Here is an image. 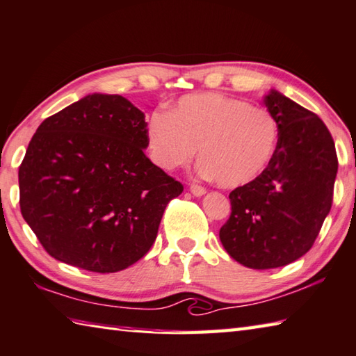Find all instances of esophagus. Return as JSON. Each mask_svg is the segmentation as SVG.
<instances>
[{
  "mask_svg": "<svg viewBox=\"0 0 356 356\" xmlns=\"http://www.w3.org/2000/svg\"><path fill=\"white\" fill-rule=\"evenodd\" d=\"M190 191H191L193 196H197V197L204 196L205 193H207V190L204 188V186H200V185H197V184H193V185L190 186Z\"/></svg>",
  "mask_w": 356,
  "mask_h": 356,
  "instance_id": "1",
  "label": "esophagus"
}]
</instances>
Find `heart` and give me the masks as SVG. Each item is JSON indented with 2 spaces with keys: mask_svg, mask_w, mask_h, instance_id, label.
<instances>
[{
  "mask_svg": "<svg viewBox=\"0 0 356 356\" xmlns=\"http://www.w3.org/2000/svg\"><path fill=\"white\" fill-rule=\"evenodd\" d=\"M279 143V126L269 111L221 93L182 96L147 126L151 157L161 170L191 163L225 188L250 184L266 170Z\"/></svg>",
  "mask_w": 356,
  "mask_h": 356,
  "instance_id": "heart-1",
  "label": "heart"
}]
</instances>
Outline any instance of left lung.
<instances>
[{"instance_id":"left-lung-1","label":"left lung","mask_w":356,"mask_h":356,"mask_svg":"<svg viewBox=\"0 0 356 356\" xmlns=\"http://www.w3.org/2000/svg\"><path fill=\"white\" fill-rule=\"evenodd\" d=\"M264 104L279 126L273 160L250 184L229 195L221 230L227 254L252 269L286 266L312 249L333 202L334 143L318 115L270 90Z\"/></svg>"}]
</instances>
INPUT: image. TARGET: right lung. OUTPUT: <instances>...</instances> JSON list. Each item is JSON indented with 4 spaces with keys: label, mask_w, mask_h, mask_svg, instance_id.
<instances>
[{
    "label": "right lung",
    "mask_w": 356,
    "mask_h": 356,
    "mask_svg": "<svg viewBox=\"0 0 356 356\" xmlns=\"http://www.w3.org/2000/svg\"><path fill=\"white\" fill-rule=\"evenodd\" d=\"M146 147L145 113L120 95H87L38 126L18 170L20 209L51 257L106 274L147 254L184 186Z\"/></svg>",
    "instance_id": "right-lung-1"
}]
</instances>
